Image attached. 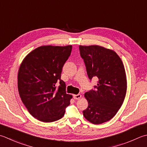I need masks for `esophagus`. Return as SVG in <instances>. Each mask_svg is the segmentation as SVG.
<instances>
[{
  "mask_svg": "<svg viewBox=\"0 0 147 147\" xmlns=\"http://www.w3.org/2000/svg\"><path fill=\"white\" fill-rule=\"evenodd\" d=\"M81 94H76V95H73V97L74 99H79L81 98Z\"/></svg>",
  "mask_w": 147,
  "mask_h": 147,
  "instance_id": "obj_1",
  "label": "esophagus"
}]
</instances>
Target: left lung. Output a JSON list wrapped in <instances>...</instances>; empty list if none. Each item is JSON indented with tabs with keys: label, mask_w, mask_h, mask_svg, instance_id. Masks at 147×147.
<instances>
[{
	"label": "left lung",
	"mask_w": 147,
	"mask_h": 147,
	"mask_svg": "<svg viewBox=\"0 0 147 147\" xmlns=\"http://www.w3.org/2000/svg\"><path fill=\"white\" fill-rule=\"evenodd\" d=\"M88 78L98 79L94 89L85 94L88 106L83 116L94 124L111 120L124 100L127 81L124 66L114 51L97 45L80 46Z\"/></svg>",
	"instance_id": "1"
}]
</instances>
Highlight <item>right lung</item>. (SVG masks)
<instances>
[{
    "mask_svg": "<svg viewBox=\"0 0 147 147\" xmlns=\"http://www.w3.org/2000/svg\"><path fill=\"white\" fill-rule=\"evenodd\" d=\"M72 46H43L32 51L23 60L18 74L20 96L28 112L44 122L59 120L70 105L72 96L60 79L62 67ZM60 85L56 87V83Z\"/></svg>",
    "mask_w": 147,
    "mask_h": 147,
    "instance_id": "add662e5",
    "label": "right lung"
}]
</instances>
